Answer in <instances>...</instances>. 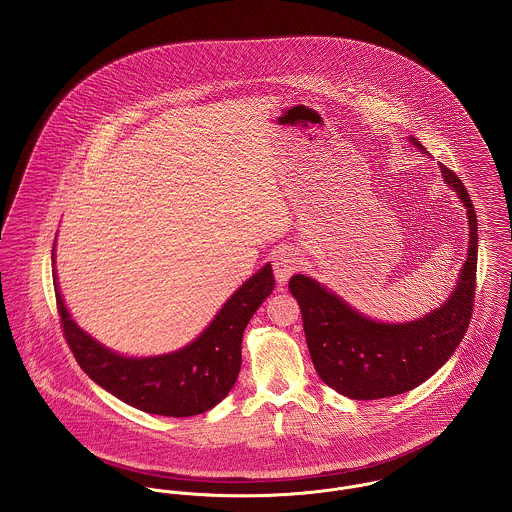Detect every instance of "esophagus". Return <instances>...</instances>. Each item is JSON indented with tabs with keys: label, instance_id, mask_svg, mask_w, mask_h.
Returning <instances> with one entry per match:
<instances>
[{
	"label": "esophagus",
	"instance_id": "34e87169",
	"mask_svg": "<svg viewBox=\"0 0 512 512\" xmlns=\"http://www.w3.org/2000/svg\"><path fill=\"white\" fill-rule=\"evenodd\" d=\"M300 267V253L294 247H280L272 255V271L276 282L282 286Z\"/></svg>",
	"mask_w": 512,
	"mask_h": 512
}]
</instances>
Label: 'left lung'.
Listing matches in <instances>:
<instances>
[{
    "instance_id": "left-lung-1",
    "label": "left lung",
    "mask_w": 512,
    "mask_h": 512,
    "mask_svg": "<svg viewBox=\"0 0 512 512\" xmlns=\"http://www.w3.org/2000/svg\"><path fill=\"white\" fill-rule=\"evenodd\" d=\"M408 139L431 158L414 135ZM439 168L466 209L470 238L456 286L441 307L414 321L385 323L363 315L315 278H290L313 365L331 389L348 398L377 400L416 389L449 361L468 329L476 290L478 220L462 181L443 164Z\"/></svg>"
}]
</instances>
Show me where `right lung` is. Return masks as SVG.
<instances>
[{
    "instance_id": "obj_1",
    "label": "right lung",
    "mask_w": 512,
    "mask_h": 512,
    "mask_svg": "<svg viewBox=\"0 0 512 512\" xmlns=\"http://www.w3.org/2000/svg\"><path fill=\"white\" fill-rule=\"evenodd\" d=\"M54 288L65 340L81 369L104 391L147 414L187 418L214 408L236 385L243 331L274 290L271 265L247 278L214 315L207 329L180 350L160 356H123L81 329L71 317L56 274Z\"/></svg>"
}]
</instances>
